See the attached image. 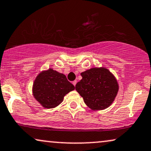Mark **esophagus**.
Masks as SVG:
<instances>
[{
  "mask_svg": "<svg viewBox=\"0 0 151 151\" xmlns=\"http://www.w3.org/2000/svg\"><path fill=\"white\" fill-rule=\"evenodd\" d=\"M72 84H73L74 86H76V84H77V81H72Z\"/></svg>",
  "mask_w": 151,
  "mask_h": 151,
  "instance_id": "obj_1",
  "label": "esophagus"
}]
</instances>
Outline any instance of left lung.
<instances>
[{
    "mask_svg": "<svg viewBox=\"0 0 151 151\" xmlns=\"http://www.w3.org/2000/svg\"><path fill=\"white\" fill-rule=\"evenodd\" d=\"M81 75L82 79L75 88L85 104L93 111L108 108L115 100L119 89L115 76L104 67L91 68Z\"/></svg>",
    "mask_w": 151,
    "mask_h": 151,
    "instance_id": "1",
    "label": "left lung"
}]
</instances>
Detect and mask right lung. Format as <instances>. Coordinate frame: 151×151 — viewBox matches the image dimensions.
Listing matches in <instances>:
<instances>
[{
  "instance_id": "1",
  "label": "right lung",
  "mask_w": 151,
  "mask_h": 151,
  "mask_svg": "<svg viewBox=\"0 0 151 151\" xmlns=\"http://www.w3.org/2000/svg\"><path fill=\"white\" fill-rule=\"evenodd\" d=\"M74 90V85L68 81L65 74L49 68L37 74L32 92L34 98L43 107L53 109L63 101L65 95Z\"/></svg>"
}]
</instances>
